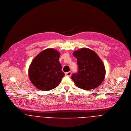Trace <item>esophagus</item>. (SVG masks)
<instances>
[{
    "instance_id": "1",
    "label": "esophagus",
    "mask_w": 131,
    "mask_h": 131,
    "mask_svg": "<svg viewBox=\"0 0 131 131\" xmlns=\"http://www.w3.org/2000/svg\"><path fill=\"white\" fill-rule=\"evenodd\" d=\"M65 75L68 76H70L71 75V72L69 71L68 72L65 73Z\"/></svg>"
}]
</instances>
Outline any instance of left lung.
<instances>
[{"instance_id": "8db88e82", "label": "left lung", "mask_w": 131, "mask_h": 131, "mask_svg": "<svg viewBox=\"0 0 131 131\" xmlns=\"http://www.w3.org/2000/svg\"><path fill=\"white\" fill-rule=\"evenodd\" d=\"M77 58L78 72L72 75L76 85L84 90L100 86L103 82L105 69L102 60L92 50L83 48L73 53Z\"/></svg>"}]
</instances>
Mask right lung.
<instances>
[{
    "mask_svg": "<svg viewBox=\"0 0 131 131\" xmlns=\"http://www.w3.org/2000/svg\"><path fill=\"white\" fill-rule=\"evenodd\" d=\"M60 54L53 48L40 52L32 61L29 76L32 84L43 91L53 89L59 85L64 76L59 59Z\"/></svg>",
    "mask_w": 131,
    "mask_h": 131,
    "instance_id": "1",
    "label": "right lung"
}]
</instances>
